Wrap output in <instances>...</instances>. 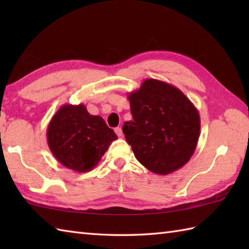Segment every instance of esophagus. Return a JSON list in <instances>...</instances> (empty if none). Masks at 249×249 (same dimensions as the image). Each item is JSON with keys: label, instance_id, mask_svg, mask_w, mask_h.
Instances as JSON below:
<instances>
[{"label": "esophagus", "instance_id": "1", "mask_svg": "<svg viewBox=\"0 0 249 249\" xmlns=\"http://www.w3.org/2000/svg\"><path fill=\"white\" fill-rule=\"evenodd\" d=\"M114 131H115V134L118 135L119 137L123 136V131H122V128H121V127H116V128L114 129Z\"/></svg>", "mask_w": 249, "mask_h": 249}]
</instances>
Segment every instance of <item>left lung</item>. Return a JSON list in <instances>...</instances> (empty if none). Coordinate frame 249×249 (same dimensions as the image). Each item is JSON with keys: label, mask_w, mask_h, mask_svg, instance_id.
Segmentation results:
<instances>
[{"label": "left lung", "mask_w": 249, "mask_h": 249, "mask_svg": "<svg viewBox=\"0 0 249 249\" xmlns=\"http://www.w3.org/2000/svg\"><path fill=\"white\" fill-rule=\"evenodd\" d=\"M128 100L133 121L125 122L123 133L141 165L167 176L188 162L200 136V115L181 89L145 79Z\"/></svg>", "instance_id": "1"}]
</instances>
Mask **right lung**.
Masks as SVG:
<instances>
[{
    "label": "right lung",
    "mask_w": 249,
    "mask_h": 249,
    "mask_svg": "<svg viewBox=\"0 0 249 249\" xmlns=\"http://www.w3.org/2000/svg\"><path fill=\"white\" fill-rule=\"evenodd\" d=\"M116 139L102 116L89 114L83 104L63 105L47 128L52 154L63 166L79 173L91 171Z\"/></svg>",
    "instance_id": "1"
}]
</instances>
